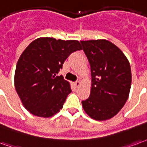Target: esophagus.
<instances>
[{
	"mask_svg": "<svg viewBox=\"0 0 147 147\" xmlns=\"http://www.w3.org/2000/svg\"><path fill=\"white\" fill-rule=\"evenodd\" d=\"M75 86L77 87V88H78V87L80 86V84H81V82H80V81H75Z\"/></svg>",
	"mask_w": 147,
	"mask_h": 147,
	"instance_id": "34e87169",
	"label": "esophagus"
}]
</instances>
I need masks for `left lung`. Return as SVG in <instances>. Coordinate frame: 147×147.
Segmentation results:
<instances>
[{
    "label": "left lung",
    "instance_id": "left-lung-1",
    "mask_svg": "<svg viewBox=\"0 0 147 147\" xmlns=\"http://www.w3.org/2000/svg\"><path fill=\"white\" fill-rule=\"evenodd\" d=\"M91 66V94L82 101L84 111L96 121L112 118L129 95L131 73L128 59L107 40L81 41Z\"/></svg>",
    "mask_w": 147,
    "mask_h": 147
}]
</instances>
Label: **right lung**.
Wrapping results in <instances>:
<instances>
[{
  "mask_svg": "<svg viewBox=\"0 0 147 147\" xmlns=\"http://www.w3.org/2000/svg\"><path fill=\"white\" fill-rule=\"evenodd\" d=\"M81 46L78 40L40 37L20 55L15 73V87L30 113L50 117L63 108L71 88L63 76H57L69 55Z\"/></svg>",
  "mask_w": 147,
  "mask_h": 147,
  "instance_id": "1",
  "label": "right lung"
}]
</instances>
